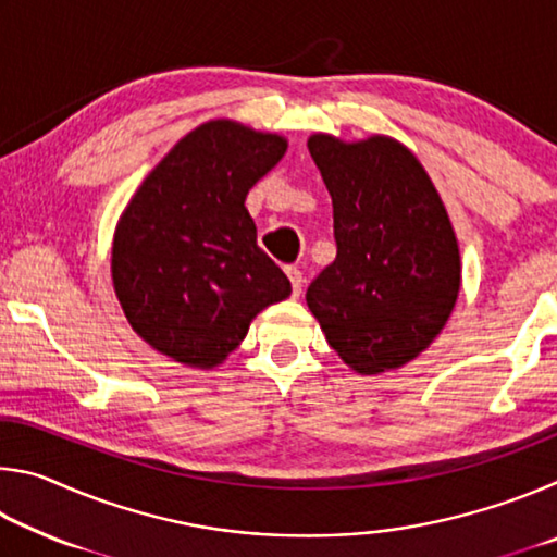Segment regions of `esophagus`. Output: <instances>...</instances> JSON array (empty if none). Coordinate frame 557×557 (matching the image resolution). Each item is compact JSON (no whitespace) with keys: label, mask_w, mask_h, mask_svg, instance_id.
<instances>
[{"label":"esophagus","mask_w":557,"mask_h":557,"mask_svg":"<svg viewBox=\"0 0 557 557\" xmlns=\"http://www.w3.org/2000/svg\"><path fill=\"white\" fill-rule=\"evenodd\" d=\"M285 272H287V277H289V282H292V292H295V295H299L301 292V270L297 268V265H287L285 268Z\"/></svg>","instance_id":"obj_1"}]
</instances>
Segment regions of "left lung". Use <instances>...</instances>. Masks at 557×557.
I'll return each instance as SVG.
<instances>
[{
    "instance_id": "8db88e82",
    "label": "left lung",
    "mask_w": 557,
    "mask_h": 557,
    "mask_svg": "<svg viewBox=\"0 0 557 557\" xmlns=\"http://www.w3.org/2000/svg\"><path fill=\"white\" fill-rule=\"evenodd\" d=\"M334 203L336 260L307 289L329 346L373 375L418 358L445 329L461 287L459 243L435 184L385 135L307 139Z\"/></svg>"
}]
</instances>
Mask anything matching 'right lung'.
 Wrapping results in <instances>:
<instances>
[{"instance_id": "add662e5", "label": "right lung", "mask_w": 557, "mask_h": 557, "mask_svg": "<svg viewBox=\"0 0 557 557\" xmlns=\"http://www.w3.org/2000/svg\"><path fill=\"white\" fill-rule=\"evenodd\" d=\"M287 139L209 120L169 149L132 196L112 238V287L139 338L209 371L240 346L262 309L289 297L258 248L245 196Z\"/></svg>"}]
</instances>
